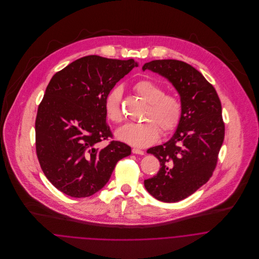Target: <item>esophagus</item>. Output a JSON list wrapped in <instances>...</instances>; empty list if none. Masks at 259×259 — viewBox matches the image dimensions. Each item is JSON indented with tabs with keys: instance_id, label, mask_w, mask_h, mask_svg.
<instances>
[{
	"instance_id": "esophagus-1",
	"label": "esophagus",
	"mask_w": 259,
	"mask_h": 259,
	"mask_svg": "<svg viewBox=\"0 0 259 259\" xmlns=\"http://www.w3.org/2000/svg\"><path fill=\"white\" fill-rule=\"evenodd\" d=\"M132 151H133V153H135V154H141V155L145 154V151L142 150V149H139V148H133Z\"/></svg>"
}]
</instances>
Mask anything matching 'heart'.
Listing matches in <instances>:
<instances>
[{
    "label": "heart",
    "mask_w": 259,
    "mask_h": 259,
    "mask_svg": "<svg viewBox=\"0 0 259 259\" xmlns=\"http://www.w3.org/2000/svg\"><path fill=\"white\" fill-rule=\"evenodd\" d=\"M134 90L148 103L143 116L146 121L123 125L116 132V137L131 146L145 148L157 141L160 130L166 135L179 126L183 116V104L177 95L165 93L162 85L150 79L137 81ZM121 99L122 89L120 87L111 89L105 98L106 115L114 123H120L124 118Z\"/></svg>",
    "instance_id": "heart-1"
}]
</instances>
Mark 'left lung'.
<instances>
[{
    "label": "left lung",
    "instance_id": "left-lung-1",
    "mask_svg": "<svg viewBox=\"0 0 259 259\" xmlns=\"http://www.w3.org/2000/svg\"><path fill=\"white\" fill-rule=\"evenodd\" d=\"M146 70L174 84L181 96L183 116L167 143L148 148L161 167L145 186L157 200L178 202L205 185L217 167L225 132L222 103L213 85L185 62L155 60L144 65Z\"/></svg>",
    "mask_w": 259,
    "mask_h": 259
}]
</instances>
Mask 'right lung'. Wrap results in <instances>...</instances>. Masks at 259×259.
Masks as SVG:
<instances>
[{
	"instance_id": "obj_1",
	"label": "right lung",
	"mask_w": 259,
	"mask_h": 259,
	"mask_svg": "<svg viewBox=\"0 0 259 259\" xmlns=\"http://www.w3.org/2000/svg\"><path fill=\"white\" fill-rule=\"evenodd\" d=\"M138 64L87 56L54 74L38 105L37 159L46 178L72 197H88L109 182L116 162L131 147L112 139L104 108L115 83Z\"/></svg>"
}]
</instances>
